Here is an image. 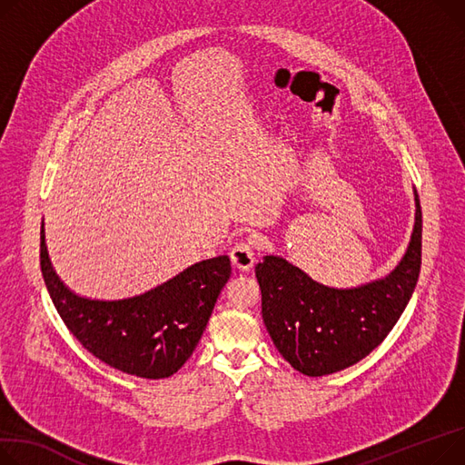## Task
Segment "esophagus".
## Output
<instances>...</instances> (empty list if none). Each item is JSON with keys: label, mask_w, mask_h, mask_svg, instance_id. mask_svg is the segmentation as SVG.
Returning <instances> with one entry per match:
<instances>
[{"label": "esophagus", "mask_w": 465, "mask_h": 465, "mask_svg": "<svg viewBox=\"0 0 465 465\" xmlns=\"http://www.w3.org/2000/svg\"><path fill=\"white\" fill-rule=\"evenodd\" d=\"M256 246H258V242L252 239H244V241L235 242V246L230 252L232 263L241 271L252 269V265L256 262Z\"/></svg>", "instance_id": "obj_1"}]
</instances>
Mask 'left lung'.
Returning <instances> with one entry per match:
<instances>
[{"label":"left lung","instance_id":"left-lung-1","mask_svg":"<svg viewBox=\"0 0 465 465\" xmlns=\"http://www.w3.org/2000/svg\"><path fill=\"white\" fill-rule=\"evenodd\" d=\"M408 252L391 274L338 290L312 281L281 256L256 265L263 323L281 355L304 376L340 372L376 350L415 292L420 272L422 213L415 193Z\"/></svg>","mask_w":465,"mask_h":465}]
</instances>
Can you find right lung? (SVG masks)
<instances>
[{
    "label": "right lung",
    "mask_w": 465,
    "mask_h": 465,
    "mask_svg": "<svg viewBox=\"0 0 465 465\" xmlns=\"http://www.w3.org/2000/svg\"><path fill=\"white\" fill-rule=\"evenodd\" d=\"M41 271L57 314L89 353L125 374L163 380L196 350L232 263L228 256H216L136 297L85 299L59 281L43 230Z\"/></svg>",
    "instance_id": "obj_1"
}]
</instances>
